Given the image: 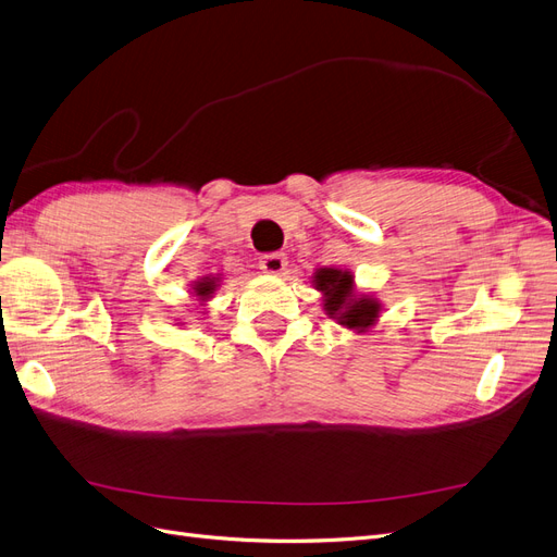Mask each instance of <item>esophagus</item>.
<instances>
[{
	"label": "esophagus",
	"instance_id": "34e87169",
	"mask_svg": "<svg viewBox=\"0 0 557 557\" xmlns=\"http://www.w3.org/2000/svg\"><path fill=\"white\" fill-rule=\"evenodd\" d=\"M286 265H289V261H286L282 252H271L259 259V268L268 275H282L286 271Z\"/></svg>",
	"mask_w": 557,
	"mask_h": 557
}]
</instances>
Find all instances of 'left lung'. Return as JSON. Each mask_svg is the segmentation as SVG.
I'll return each instance as SVG.
<instances>
[{"label": "left lung", "mask_w": 557, "mask_h": 557, "mask_svg": "<svg viewBox=\"0 0 557 557\" xmlns=\"http://www.w3.org/2000/svg\"><path fill=\"white\" fill-rule=\"evenodd\" d=\"M314 289L321 292L323 312L354 333H369L381 314V300L358 294L356 275L348 268H317Z\"/></svg>", "instance_id": "1"}]
</instances>
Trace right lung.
<instances>
[{"label": "right lung", "mask_w": 557, "mask_h": 557, "mask_svg": "<svg viewBox=\"0 0 557 557\" xmlns=\"http://www.w3.org/2000/svg\"><path fill=\"white\" fill-rule=\"evenodd\" d=\"M220 280H222L220 275H203V277L195 280V282L190 284V286H193V298L199 300V305L209 302V300L213 298V294L218 292Z\"/></svg>", "instance_id": "add662e5"}]
</instances>
